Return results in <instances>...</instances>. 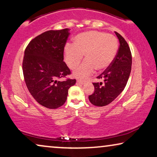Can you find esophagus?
Returning a JSON list of instances; mask_svg holds the SVG:
<instances>
[{
  "mask_svg": "<svg viewBox=\"0 0 157 157\" xmlns=\"http://www.w3.org/2000/svg\"><path fill=\"white\" fill-rule=\"evenodd\" d=\"M77 83L79 84V85H83L84 84H85V82H84V81H82V80H77Z\"/></svg>",
  "mask_w": 157,
  "mask_h": 157,
  "instance_id": "esophagus-1",
  "label": "esophagus"
}]
</instances>
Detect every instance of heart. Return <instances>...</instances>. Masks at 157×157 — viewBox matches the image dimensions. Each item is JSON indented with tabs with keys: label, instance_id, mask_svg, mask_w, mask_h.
<instances>
[{
	"label": "heart",
	"instance_id": "b5f03b06",
	"mask_svg": "<svg viewBox=\"0 0 157 157\" xmlns=\"http://www.w3.org/2000/svg\"><path fill=\"white\" fill-rule=\"evenodd\" d=\"M118 50L117 39L112 34L90 30L75 37L73 44L64 48L65 60L70 69L78 66L85 55L86 59L73 72L75 78L85 79L96 69L101 71L109 67Z\"/></svg>",
	"mask_w": 157,
	"mask_h": 157
}]
</instances>
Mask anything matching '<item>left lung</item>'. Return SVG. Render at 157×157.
<instances>
[{
  "instance_id": "1",
  "label": "left lung",
  "mask_w": 157,
  "mask_h": 157,
  "mask_svg": "<svg viewBox=\"0 0 157 157\" xmlns=\"http://www.w3.org/2000/svg\"><path fill=\"white\" fill-rule=\"evenodd\" d=\"M120 41L117 54L107 70L98 77L103 82L93 83L94 91L89 96L93 105L103 107L111 103L121 94L129 78L132 69V54L124 38L115 32Z\"/></svg>"
}]
</instances>
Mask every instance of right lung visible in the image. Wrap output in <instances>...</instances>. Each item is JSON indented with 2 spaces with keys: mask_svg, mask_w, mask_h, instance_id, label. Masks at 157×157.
<instances>
[{
  "mask_svg": "<svg viewBox=\"0 0 157 157\" xmlns=\"http://www.w3.org/2000/svg\"><path fill=\"white\" fill-rule=\"evenodd\" d=\"M70 29L48 30L32 40L23 61L24 79L30 93L43 107L57 109L65 104L68 90L76 79L58 81L70 74L63 61L64 48Z\"/></svg>",
  "mask_w": 157,
  "mask_h": 157,
  "instance_id": "obj_1",
  "label": "right lung"
}]
</instances>
